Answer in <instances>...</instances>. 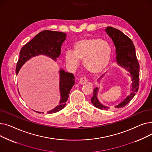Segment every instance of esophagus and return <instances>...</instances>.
Returning <instances> with one entry per match:
<instances>
[{
  "label": "esophagus",
  "mask_w": 152,
  "mask_h": 152,
  "mask_svg": "<svg viewBox=\"0 0 152 152\" xmlns=\"http://www.w3.org/2000/svg\"><path fill=\"white\" fill-rule=\"evenodd\" d=\"M87 83V78H86V77H81V78L80 81H79V84L83 85V84H86Z\"/></svg>",
  "instance_id": "34e87169"
}]
</instances>
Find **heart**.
<instances>
[{
	"label": "heart",
	"mask_w": 152,
	"mask_h": 152,
	"mask_svg": "<svg viewBox=\"0 0 152 152\" xmlns=\"http://www.w3.org/2000/svg\"><path fill=\"white\" fill-rule=\"evenodd\" d=\"M111 52V47L108 42L98 37L84 38L75 44L73 52H66L65 58L68 65L74 68L79 66V60H83L87 71L97 74L108 65Z\"/></svg>",
	"instance_id": "heart-1"
}]
</instances>
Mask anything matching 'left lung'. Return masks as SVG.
<instances>
[{
	"label": "left lung",
	"mask_w": 152,
	"mask_h": 152,
	"mask_svg": "<svg viewBox=\"0 0 152 152\" xmlns=\"http://www.w3.org/2000/svg\"><path fill=\"white\" fill-rule=\"evenodd\" d=\"M105 31L112 39L116 47V61L118 64L128 71L130 73L129 76L131 75L132 78V83L131 93L123 102L115 106V108L116 109L121 108L128 104L138 91L139 86L140 66L136 57L135 47L132 40L122 33L121 31L113 27H107ZM104 75H103L99 79H100ZM98 87L95 88L93 91L94 94L91 98V102L93 105L100 110H108L109 107L103 105L98 100Z\"/></svg>",
	"instance_id": "1"
}]
</instances>
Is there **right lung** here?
<instances>
[{"instance_id":"right-lung-1","label":"right lung","mask_w":152,"mask_h":152,"mask_svg":"<svg viewBox=\"0 0 152 152\" xmlns=\"http://www.w3.org/2000/svg\"><path fill=\"white\" fill-rule=\"evenodd\" d=\"M66 36L65 33L59 31L45 30L40 32L21 48L20 57L16 66L17 75L26 61L36 55H44L54 60H57L61 53V45L66 39ZM60 77L61 99L59 105L54 109L48 111V114L58 112L65 107L71 89L75 85V77L72 73H66L61 69L60 70ZM36 112L41 113L39 111ZM42 113H44L42 112Z\"/></svg>"}]
</instances>
